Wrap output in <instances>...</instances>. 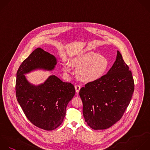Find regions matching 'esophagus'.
Wrapping results in <instances>:
<instances>
[{"instance_id":"34e87169","label":"esophagus","mask_w":150,"mask_h":150,"mask_svg":"<svg viewBox=\"0 0 150 150\" xmlns=\"http://www.w3.org/2000/svg\"><path fill=\"white\" fill-rule=\"evenodd\" d=\"M80 88H81V87L79 85H77V86H75V89H76V91L77 93H79V91H80Z\"/></svg>"}]
</instances>
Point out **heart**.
<instances>
[{
  "mask_svg": "<svg viewBox=\"0 0 150 150\" xmlns=\"http://www.w3.org/2000/svg\"><path fill=\"white\" fill-rule=\"evenodd\" d=\"M71 64L76 69V74L81 81L91 83L100 80L109 67V61L104 56L93 52L81 53L71 60ZM71 64H63L64 72L68 74L71 70Z\"/></svg>",
  "mask_w": 150,
  "mask_h": 150,
  "instance_id": "heart-1",
  "label": "heart"
}]
</instances>
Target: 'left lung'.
Instances as JSON below:
<instances>
[{
  "label": "left lung",
  "mask_w": 150,
  "mask_h": 150,
  "mask_svg": "<svg viewBox=\"0 0 150 150\" xmlns=\"http://www.w3.org/2000/svg\"><path fill=\"white\" fill-rule=\"evenodd\" d=\"M134 90L131 71L117 51L115 61L107 73L80 90L85 121L95 130L111 127L122 116Z\"/></svg>",
  "instance_id": "left-lung-1"
}]
</instances>
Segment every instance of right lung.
Returning <instances> with one entry per match:
<instances>
[{
    "label": "right lung",
    "mask_w": 150,
    "mask_h": 150,
    "mask_svg": "<svg viewBox=\"0 0 150 150\" xmlns=\"http://www.w3.org/2000/svg\"><path fill=\"white\" fill-rule=\"evenodd\" d=\"M57 63L54 56L38 48L22 62L16 74V97L24 113L35 126L48 131L56 129L63 122L67 105L75 95V88L55 75L38 85L31 83L25 75L38 70L52 71Z\"/></svg>",
    "instance_id": "1"
}]
</instances>
